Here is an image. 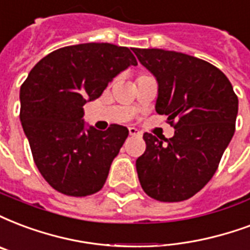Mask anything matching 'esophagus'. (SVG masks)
<instances>
[{
    "label": "esophagus",
    "instance_id": "obj_1",
    "mask_svg": "<svg viewBox=\"0 0 250 250\" xmlns=\"http://www.w3.org/2000/svg\"><path fill=\"white\" fill-rule=\"evenodd\" d=\"M129 134H130V136H141V132L140 130H138V129H136V127H133V126H130L129 127Z\"/></svg>",
    "mask_w": 250,
    "mask_h": 250
}]
</instances>
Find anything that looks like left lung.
<instances>
[{
	"instance_id": "obj_1",
	"label": "left lung",
	"mask_w": 250,
	"mask_h": 250,
	"mask_svg": "<svg viewBox=\"0 0 250 250\" xmlns=\"http://www.w3.org/2000/svg\"><path fill=\"white\" fill-rule=\"evenodd\" d=\"M133 51L158 83L157 113L166 114L175 129L168 140L144 134L146 150L136 161L138 179L150 198L182 202L216 171L233 137L239 99L228 78L208 62L161 48Z\"/></svg>"
}]
</instances>
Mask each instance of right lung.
I'll return each mask as SVG.
<instances>
[{
  "label": "right lung",
  "instance_id": "1",
  "mask_svg": "<svg viewBox=\"0 0 250 250\" xmlns=\"http://www.w3.org/2000/svg\"><path fill=\"white\" fill-rule=\"evenodd\" d=\"M130 65L137 61L127 47L82 43L44 56L22 84L21 124L39 172L56 191L87 196L103 188L129 130L85 126L83 106Z\"/></svg>",
  "mask_w": 250,
  "mask_h": 250
}]
</instances>
